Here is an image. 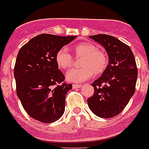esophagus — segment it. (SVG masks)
<instances>
[{
  "mask_svg": "<svg viewBox=\"0 0 149 149\" xmlns=\"http://www.w3.org/2000/svg\"><path fill=\"white\" fill-rule=\"evenodd\" d=\"M82 86L80 84H72V88L73 89H77V88H80Z\"/></svg>",
  "mask_w": 149,
  "mask_h": 149,
  "instance_id": "esophagus-1",
  "label": "esophagus"
}]
</instances>
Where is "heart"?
<instances>
[{
  "label": "heart",
  "mask_w": 149,
  "mask_h": 149,
  "mask_svg": "<svg viewBox=\"0 0 149 149\" xmlns=\"http://www.w3.org/2000/svg\"><path fill=\"white\" fill-rule=\"evenodd\" d=\"M75 55L83 56L80 62V68H74L66 73L69 82L81 83L93 75L102 74L107 68L109 63L106 54L100 51L97 47L90 43H80L72 48ZM55 61L58 67L66 70L70 67L72 57L65 48H61L56 52Z\"/></svg>",
  "instance_id": "heart-1"
}]
</instances>
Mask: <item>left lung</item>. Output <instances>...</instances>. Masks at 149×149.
<instances>
[{
  "label": "left lung",
  "instance_id": "1",
  "mask_svg": "<svg viewBox=\"0 0 149 149\" xmlns=\"http://www.w3.org/2000/svg\"><path fill=\"white\" fill-rule=\"evenodd\" d=\"M105 48L109 64L101 77L92 84L94 94L87 100L89 109L101 118H112L120 113L134 95L138 70L130 47L106 34L89 36Z\"/></svg>",
  "mask_w": 149,
  "mask_h": 149
}]
</instances>
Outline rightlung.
<instances>
[{"instance_id": "add662e5", "label": "right lung", "mask_w": 149, "mask_h": 149, "mask_svg": "<svg viewBox=\"0 0 149 149\" xmlns=\"http://www.w3.org/2000/svg\"><path fill=\"white\" fill-rule=\"evenodd\" d=\"M76 37L37 35L18 53L14 72L17 94L27 114L36 120L52 123L63 115L66 95L72 86L63 83L54 87L65 78L55 56Z\"/></svg>"}]
</instances>
